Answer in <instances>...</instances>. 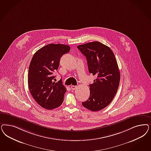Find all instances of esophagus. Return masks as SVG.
<instances>
[{"label": "esophagus", "mask_w": 151, "mask_h": 151, "mask_svg": "<svg viewBox=\"0 0 151 151\" xmlns=\"http://www.w3.org/2000/svg\"><path fill=\"white\" fill-rule=\"evenodd\" d=\"M70 88H71V89H72V90H75V89H77V86H72L70 87Z\"/></svg>", "instance_id": "obj_1"}]
</instances>
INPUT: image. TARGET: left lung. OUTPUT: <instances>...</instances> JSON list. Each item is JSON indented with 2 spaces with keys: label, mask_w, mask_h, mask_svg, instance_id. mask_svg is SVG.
Instances as JSON below:
<instances>
[{
  "label": "left lung",
  "mask_w": 151,
  "mask_h": 151,
  "mask_svg": "<svg viewBox=\"0 0 151 151\" xmlns=\"http://www.w3.org/2000/svg\"><path fill=\"white\" fill-rule=\"evenodd\" d=\"M86 57L88 70L96 79L89 85L90 96L82 102L83 107L93 112L102 110L114 97L120 82V72L111 49L99 42L77 46Z\"/></svg>",
  "instance_id": "obj_1"
}]
</instances>
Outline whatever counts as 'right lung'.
<instances>
[{"instance_id": "right-lung-1", "label": "right lung", "mask_w": 151, "mask_h": 151, "mask_svg": "<svg viewBox=\"0 0 151 151\" xmlns=\"http://www.w3.org/2000/svg\"><path fill=\"white\" fill-rule=\"evenodd\" d=\"M70 49L68 45L48 44L37 50L31 60L28 76L29 91L35 101L45 109H53L63 102L67 89L62 79L53 82V73L58 69L62 56Z\"/></svg>"}]
</instances>
